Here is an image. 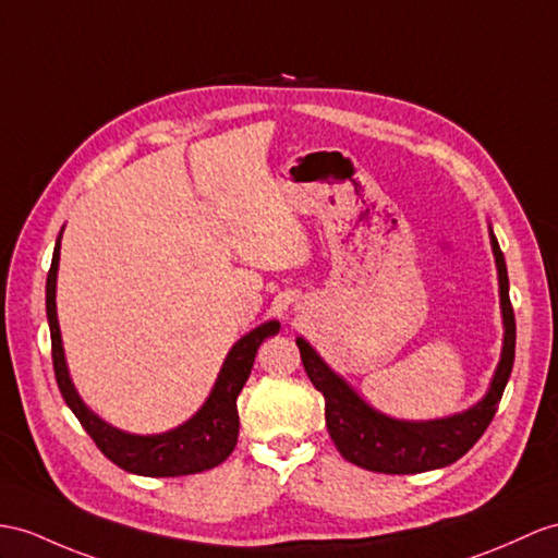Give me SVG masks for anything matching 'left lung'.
<instances>
[{
	"instance_id": "left-lung-1",
	"label": "left lung",
	"mask_w": 558,
	"mask_h": 558,
	"mask_svg": "<svg viewBox=\"0 0 558 558\" xmlns=\"http://www.w3.org/2000/svg\"><path fill=\"white\" fill-rule=\"evenodd\" d=\"M490 246L497 265L505 338H501V355L490 388L464 412L428 421L388 416L366 402L341 374H336L303 336L295 338L310 381L324 396V416L329 436L350 464L366 471L398 475L442 469L464 457L490 426L501 392H505L511 376L515 350V319L509 301L507 263L493 234V227Z\"/></svg>"
}]
</instances>
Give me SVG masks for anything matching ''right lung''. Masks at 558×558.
<instances>
[{
  "label": "right lung",
  "instance_id": "right-lung-1",
  "mask_svg": "<svg viewBox=\"0 0 558 558\" xmlns=\"http://www.w3.org/2000/svg\"><path fill=\"white\" fill-rule=\"evenodd\" d=\"M61 236L63 227L53 246L51 267L47 275V319L51 333V360L53 374L65 404L71 407L80 424L89 433V438L97 442L104 457L113 461L116 466L128 473L148 475V478H172V475H189L208 471L234 452L239 438V412L236 398L241 388L246 386L255 352L263 345L265 338L279 333V322L269 319L253 331L241 336L239 341L227 352L220 366V374L215 378V386L201 410L189 416L184 424L154 436H137V433L120 430L108 424L99 414H94L73 384L71 372L65 364V352L61 341L59 317H57V277L61 260Z\"/></svg>",
  "mask_w": 558,
  "mask_h": 558
}]
</instances>
